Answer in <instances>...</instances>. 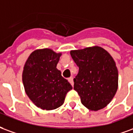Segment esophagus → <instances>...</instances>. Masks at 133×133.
I'll return each mask as SVG.
<instances>
[{"mask_svg":"<svg viewBox=\"0 0 133 133\" xmlns=\"http://www.w3.org/2000/svg\"><path fill=\"white\" fill-rule=\"evenodd\" d=\"M69 81L70 82V84H71V86L73 87L74 86V80H73V77H70L69 78Z\"/></svg>","mask_w":133,"mask_h":133,"instance_id":"1","label":"esophagus"}]
</instances>
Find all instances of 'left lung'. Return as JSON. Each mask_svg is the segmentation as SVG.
Here are the masks:
<instances>
[{"mask_svg": "<svg viewBox=\"0 0 133 133\" xmlns=\"http://www.w3.org/2000/svg\"><path fill=\"white\" fill-rule=\"evenodd\" d=\"M70 54L79 69L74 78V89L81 103L90 110L103 109L113 99L118 87V69L113 57L98 46L71 50Z\"/></svg>", "mask_w": 133, "mask_h": 133, "instance_id": "8db88e82", "label": "left lung"}]
</instances>
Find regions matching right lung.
<instances>
[{"mask_svg": "<svg viewBox=\"0 0 133 133\" xmlns=\"http://www.w3.org/2000/svg\"><path fill=\"white\" fill-rule=\"evenodd\" d=\"M61 55L62 53L48 48L36 49L29 56L23 68V83L26 94L42 110L60 107L67 92L72 89L57 69Z\"/></svg>", "mask_w": 133, "mask_h": 133, "instance_id": "right-lung-1", "label": "right lung"}]
</instances>
